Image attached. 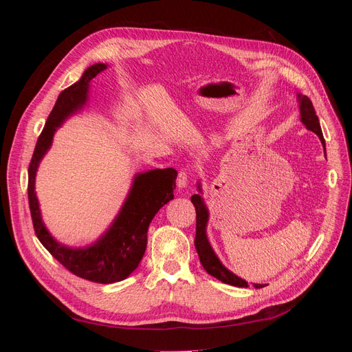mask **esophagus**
<instances>
[{
	"label": "esophagus",
	"mask_w": 352,
	"mask_h": 352,
	"mask_svg": "<svg viewBox=\"0 0 352 352\" xmlns=\"http://www.w3.org/2000/svg\"><path fill=\"white\" fill-rule=\"evenodd\" d=\"M176 185H177L179 189H182V188H185L188 185V173L186 172H179Z\"/></svg>",
	"instance_id": "34e87169"
}]
</instances>
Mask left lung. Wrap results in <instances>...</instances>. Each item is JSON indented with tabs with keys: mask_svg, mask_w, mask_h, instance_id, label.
<instances>
[{
	"mask_svg": "<svg viewBox=\"0 0 352 352\" xmlns=\"http://www.w3.org/2000/svg\"><path fill=\"white\" fill-rule=\"evenodd\" d=\"M298 101H300V111H301V122L305 124L308 131L314 132L324 146V140H323V132L320 127V122H318V117L316 114V110L313 107V102L310 98L305 97V95L298 94ZM326 151V150H324ZM198 190L201 192V185L198 184ZM190 201L195 206L197 210V233H195V248L198 252L199 261L202 264V267L206 269L208 274H211L212 278L219 279L223 283H228L232 286H238V287H248V282L238 278L236 274H233L230 270H228L225 265H223L219 260L217 255L212 251L211 245L207 238V223H208V210L204 204V199L199 194H195L190 197ZM264 285L260 283H254V287H263Z\"/></svg>",
	"mask_w": 352,
	"mask_h": 352,
	"instance_id": "8db88e82",
	"label": "left lung"
}]
</instances>
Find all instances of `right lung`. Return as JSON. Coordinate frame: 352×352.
Listing matches in <instances>:
<instances>
[{
  "instance_id": "1",
  "label": "right lung",
  "mask_w": 352,
  "mask_h": 352,
  "mask_svg": "<svg viewBox=\"0 0 352 352\" xmlns=\"http://www.w3.org/2000/svg\"><path fill=\"white\" fill-rule=\"evenodd\" d=\"M107 65L97 63L83 72L82 78L63 91L50 113L45 127L42 129L34 155L29 164L28 197L32 223L39 242L58 263L79 276L95 283H114L126 279L144 257L146 248V233L151 220L170 199H173L177 172L175 168H154L138 173L127 194L119 214L104 235L88 247L70 248L51 236L41 217L39 202L35 194L36 170L52 144L57 127L67 117L82 110L88 101L89 82Z\"/></svg>"
}]
</instances>
